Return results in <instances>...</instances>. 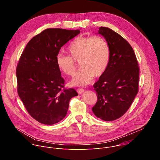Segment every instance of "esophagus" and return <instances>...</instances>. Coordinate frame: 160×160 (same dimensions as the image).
<instances>
[{
    "instance_id": "1",
    "label": "esophagus",
    "mask_w": 160,
    "mask_h": 160,
    "mask_svg": "<svg viewBox=\"0 0 160 160\" xmlns=\"http://www.w3.org/2000/svg\"><path fill=\"white\" fill-rule=\"evenodd\" d=\"M77 92H78L79 94H82V92H84V89H83V88H78L77 90Z\"/></svg>"
}]
</instances>
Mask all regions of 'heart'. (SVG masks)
Here are the masks:
<instances>
[{"mask_svg": "<svg viewBox=\"0 0 160 160\" xmlns=\"http://www.w3.org/2000/svg\"><path fill=\"white\" fill-rule=\"evenodd\" d=\"M69 55L59 53L56 64L60 70L68 76H73L77 69L76 62H80L81 70L71 82L73 85H86L94 77H99L109 66L111 51L108 41L100 36H78L68 48Z\"/></svg>", "mask_w": 160, "mask_h": 160, "instance_id": "heart-1", "label": "heart"}]
</instances>
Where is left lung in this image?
I'll return each instance as SVG.
<instances>
[{
    "label": "left lung",
    "instance_id": "1",
    "mask_svg": "<svg viewBox=\"0 0 160 160\" xmlns=\"http://www.w3.org/2000/svg\"><path fill=\"white\" fill-rule=\"evenodd\" d=\"M98 32L109 45L111 57L106 71L93 85L98 101L92 109L101 120L113 121L127 111L138 93L139 66L124 38L107 27H101Z\"/></svg>",
    "mask_w": 160,
    "mask_h": 160
}]
</instances>
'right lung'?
Listing matches in <instances>:
<instances>
[{
    "instance_id": "add662e5",
    "label": "right lung",
    "mask_w": 160,
    "mask_h": 160,
    "mask_svg": "<svg viewBox=\"0 0 160 160\" xmlns=\"http://www.w3.org/2000/svg\"><path fill=\"white\" fill-rule=\"evenodd\" d=\"M80 31L48 28L33 37L22 51L16 67L18 93L30 115L44 125H53L67 114L69 102L78 96L64 88L56 64L62 46Z\"/></svg>"
}]
</instances>
